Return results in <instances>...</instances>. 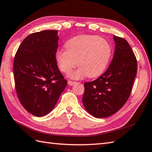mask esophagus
I'll use <instances>...</instances> for the list:
<instances>
[{
    "label": "esophagus",
    "mask_w": 152,
    "mask_h": 152,
    "mask_svg": "<svg viewBox=\"0 0 152 152\" xmlns=\"http://www.w3.org/2000/svg\"><path fill=\"white\" fill-rule=\"evenodd\" d=\"M68 84L69 86H73V85L76 84V82H74V81H71V80H68Z\"/></svg>",
    "instance_id": "esophagus-1"
}]
</instances>
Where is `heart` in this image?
<instances>
[{
	"label": "heart",
	"mask_w": 152,
	"mask_h": 152,
	"mask_svg": "<svg viewBox=\"0 0 152 152\" xmlns=\"http://www.w3.org/2000/svg\"><path fill=\"white\" fill-rule=\"evenodd\" d=\"M65 50L56 53L60 70L69 73L78 65L79 68L71 77L79 79L87 75L96 78L105 70L112 54V47L107 41L95 35H79L68 39Z\"/></svg>",
	"instance_id": "heart-1"
}]
</instances>
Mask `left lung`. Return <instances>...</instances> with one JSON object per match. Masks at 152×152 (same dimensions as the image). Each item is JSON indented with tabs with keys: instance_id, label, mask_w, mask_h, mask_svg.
<instances>
[{
	"instance_id": "1",
	"label": "left lung",
	"mask_w": 152,
	"mask_h": 152,
	"mask_svg": "<svg viewBox=\"0 0 152 152\" xmlns=\"http://www.w3.org/2000/svg\"><path fill=\"white\" fill-rule=\"evenodd\" d=\"M113 58L97 79L84 83L82 102L89 113L105 118L121 109L129 99L137 73V60L124 39L114 35Z\"/></svg>"
}]
</instances>
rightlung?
Returning a JSON list of instances; mask_svg holds the SVG:
<instances>
[{"label": "right lung", "mask_w": 152, "mask_h": 152, "mask_svg": "<svg viewBox=\"0 0 152 152\" xmlns=\"http://www.w3.org/2000/svg\"><path fill=\"white\" fill-rule=\"evenodd\" d=\"M58 40L56 30L33 33L23 40L15 55L18 97L26 111L36 117L52 111L67 85L56 60Z\"/></svg>", "instance_id": "add662e5"}]
</instances>
